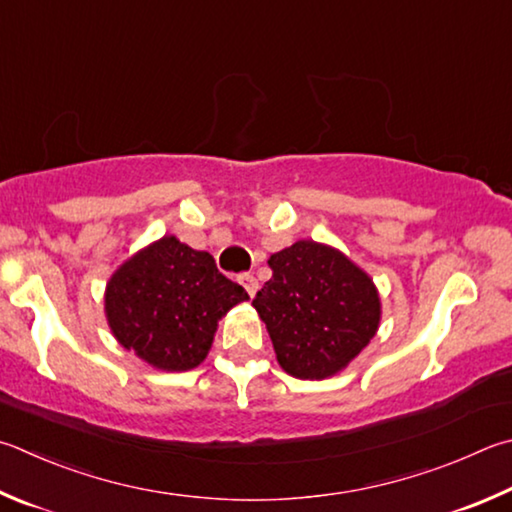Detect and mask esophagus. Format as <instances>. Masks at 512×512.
Returning a JSON list of instances; mask_svg holds the SVG:
<instances>
[{"label": "esophagus", "mask_w": 512, "mask_h": 512, "mask_svg": "<svg viewBox=\"0 0 512 512\" xmlns=\"http://www.w3.org/2000/svg\"><path fill=\"white\" fill-rule=\"evenodd\" d=\"M237 280H239V284H241V286L246 288V293H248L250 297H253V295L257 293L259 284H257V280H255V275H250V273H241V275L237 277Z\"/></svg>", "instance_id": "34e87169"}]
</instances>
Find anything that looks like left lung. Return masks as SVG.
Segmentation results:
<instances>
[{
  "instance_id": "8db88e82",
  "label": "left lung",
  "mask_w": 512,
  "mask_h": 512,
  "mask_svg": "<svg viewBox=\"0 0 512 512\" xmlns=\"http://www.w3.org/2000/svg\"><path fill=\"white\" fill-rule=\"evenodd\" d=\"M273 277L255 295L280 367L295 378L336 376L376 336V284L347 255L313 239L268 259Z\"/></svg>"
}]
</instances>
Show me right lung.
Here are the masks:
<instances>
[{
  "label": "right lung",
  "instance_id": "1",
  "mask_svg": "<svg viewBox=\"0 0 512 512\" xmlns=\"http://www.w3.org/2000/svg\"><path fill=\"white\" fill-rule=\"evenodd\" d=\"M244 300L210 253L165 235L109 277L105 315L114 338L147 365L188 371L206 360L217 322Z\"/></svg>",
  "mask_w": 512,
  "mask_h": 512
}]
</instances>
